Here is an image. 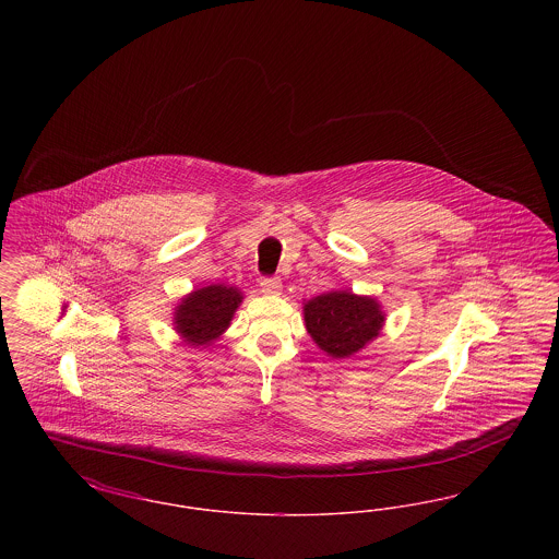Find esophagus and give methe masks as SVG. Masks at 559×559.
Returning a JSON list of instances; mask_svg holds the SVG:
<instances>
[{"mask_svg":"<svg viewBox=\"0 0 559 559\" xmlns=\"http://www.w3.org/2000/svg\"><path fill=\"white\" fill-rule=\"evenodd\" d=\"M260 287H262V293H266V295H278V293L283 292V283H281L278 276L262 278Z\"/></svg>","mask_w":559,"mask_h":559,"instance_id":"esophagus-1","label":"esophagus"}]
</instances>
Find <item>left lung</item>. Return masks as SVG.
Here are the masks:
<instances>
[{
	"instance_id": "obj_1",
	"label": "left lung",
	"mask_w": 559,
	"mask_h": 559,
	"mask_svg": "<svg viewBox=\"0 0 559 559\" xmlns=\"http://www.w3.org/2000/svg\"><path fill=\"white\" fill-rule=\"evenodd\" d=\"M304 320L314 344L331 358H349L379 335L385 314L369 295L329 292L304 304Z\"/></svg>"
}]
</instances>
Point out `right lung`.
<instances>
[{"label":"right lung","mask_w":559,"mask_h":559,"mask_svg":"<svg viewBox=\"0 0 559 559\" xmlns=\"http://www.w3.org/2000/svg\"><path fill=\"white\" fill-rule=\"evenodd\" d=\"M240 301L242 293L226 285L188 293L174 312L176 331L190 346L207 347L230 326Z\"/></svg>","instance_id":"1"}]
</instances>
